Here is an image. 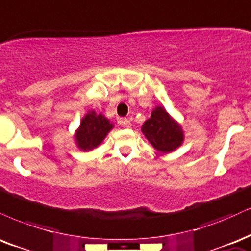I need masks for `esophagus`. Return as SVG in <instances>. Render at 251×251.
Here are the masks:
<instances>
[{
  "label": "esophagus",
  "instance_id": "esophagus-1",
  "mask_svg": "<svg viewBox=\"0 0 251 251\" xmlns=\"http://www.w3.org/2000/svg\"><path fill=\"white\" fill-rule=\"evenodd\" d=\"M121 123H122V126H125V128H130L131 126V122L129 119H123L122 121H121Z\"/></svg>",
  "mask_w": 251,
  "mask_h": 251
}]
</instances>
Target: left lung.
Masks as SVG:
<instances>
[{"instance_id": "8db88e82", "label": "left lung", "mask_w": 251, "mask_h": 251, "mask_svg": "<svg viewBox=\"0 0 251 251\" xmlns=\"http://www.w3.org/2000/svg\"><path fill=\"white\" fill-rule=\"evenodd\" d=\"M142 132L150 144L163 154L177 149L184 140L182 126L162 107L152 110L150 119L143 123Z\"/></svg>"}]
</instances>
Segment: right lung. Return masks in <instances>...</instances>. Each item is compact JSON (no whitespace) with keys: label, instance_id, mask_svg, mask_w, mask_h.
I'll list each match as a JSON object with an SVG mask.
<instances>
[{"label":"right lung","instance_id":"obj_1","mask_svg":"<svg viewBox=\"0 0 251 251\" xmlns=\"http://www.w3.org/2000/svg\"><path fill=\"white\" fill-rule=\"evenodd\" d=\"M113 126L110 121L102 114H96L94 110L89 111L82 119L79 128L76 130V144L84 151L93 150L102 143Z\"/></svg>","mask_w":251,"mask_h":251}]
</instances>
